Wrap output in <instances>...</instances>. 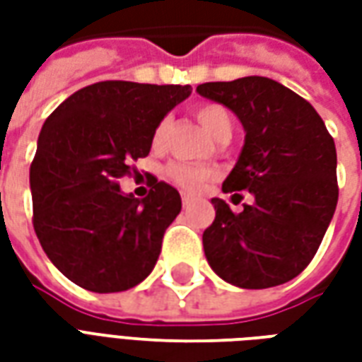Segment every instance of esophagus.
Listing matches in <instances>:
<instances>
[{
	"instance_id": "1",
	"label": "esophagus",
	"mask_w": 362,
	"mask_h": 362,
	"mask_svg": "<svg viewBox=\"0 0 362 362\" xmlns=\"http://www.w3.org/2000/svg\"><path fill=\"white\" fill-rule=\"evenodd\" d=\"M182 205H184V207H189V205H192V197L182 196Z\"/></svg>"
}]
</instances>
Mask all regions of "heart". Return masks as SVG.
I'll return each mask as SVG.
<instances>
[{"label":"heart","instance_id":"obj_1","mask_svg":"<svg viewBox=\"0 0 362 362\" xmlns=\"http://www.w3.org/2000/svg\"><path fill=\"white\" fill-rule=\"evenodd\" d=\"M196 116L199 119V124L205 127V132L213 135L215 139L219 135L227 134V132H233V118H230L227 108H223L221 104H204V106L197 108ZM168 126H170V119L165 118L160 119L158 126L155 127V132H153V147L155 149H158L165 143ZM166 176H168V180H173L184 192L196 194V192H199L207 184L213 173L209 168H204V166L173 163V165L166 166Z\"/></svg>","mask_w":362,"mask_h":362}]
</instances>
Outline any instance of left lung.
Masks as SVG:
<instances>
[{"instance_id": "8db88e82", "label": "left lung", "mask_w": 362, "mask_h": 362, "mask_svg": "<svg viewBox=\"0 0 362 362\" xmlns=\"http://www.w3.org/2000/svg\"><path fill=\"white\" fill-rule=\"evenodd\" d=\"M197 93L235 112L246 132L223 192L254 196L240 213L213 197L205 258L221 279L240 288L287 283L310 264L334 217V137L308 100L267 77L204 83Z\"/></svg>"}]
</instances>
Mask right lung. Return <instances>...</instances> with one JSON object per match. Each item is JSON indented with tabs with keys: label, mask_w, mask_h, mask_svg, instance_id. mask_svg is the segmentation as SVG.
I'll use <instances>...</instances> for the list:
<instances>
[{
	"label": "right lung",
	"mask_w": 362,
	"mask_h": 362,
	"mask_svg": "<svg viewBox=\"0 0 362 362\" xmlns=\"http://www.w3.org/2000/svg\"><path fill=\"white\" fill-rule=\"evenodd\" d=\"M189 95V85L100 81L46 118L30 165L33 225L46 256L75 285L119 293L153 272L180 194L151 178L149 196L137 199L118 180L149 155L158 122Z\"/></svg>",
	"instance_id": "right-lung-1"
}]
</instances>
